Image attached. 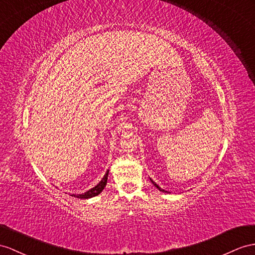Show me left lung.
<instances>
[{
	"label": "left lung",
	"instance_id": "obj_1",
	"mask_svg": "<svg viewBox=\"0 0 255 255\" xmlns=\"http://www.w3.org/2000/svg\"><path fill=\"white\" fill-rule=\"evenodd\" d=\"M149 180H151V182H152V183L154 184V186H155V187H157V188H158V190H159L160 192H164V193H167V191H165V190H162V188H161V187H160L159 185H157V184H156V183H155V182H154V181H153V180H152L151 178H149Z\"/></svg>",
	"mask_w": 255,
	"mask_h": 255
}]
</instances>
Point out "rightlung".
I'll return each mask as SVG.
<instances>
[{
	"instance_id": "1",
	"label": "right lung",
	"mask_w": 255,
	"mask_h": 255,
	"mask_svg": "<svg viewBox=\"0 0 255 255\" xmlns=\"http://www.w3.org/2000/svg\"><path fill=\"white\" fill-rule=\"evenodd\" d=\"M108 175H109V169L107 170L106 174L103 175V178L101 179V181L96 186H94L93 188H90V190L86 191L85 193L71 194V196H73V197H76V198H81V199H88V198L95 197V196H98L104 190V187H106V185L108 183Z\"/></svg>"
}]
</instances>
